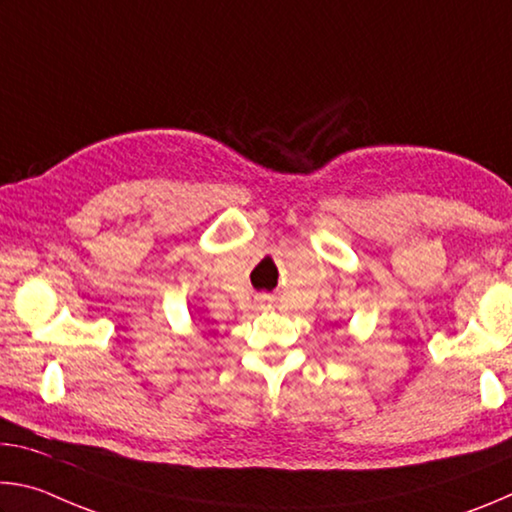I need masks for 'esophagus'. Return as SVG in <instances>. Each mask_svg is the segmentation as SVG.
<instances>
[{"label": "esophagus", "instance_id": "1", "mask_svg": "<svg viewBox=\"0 0 512 512\" xmlns=\"http://www.w3.org/2000/svg\"><path fill=\"white\" fill-rule=\"evenodd\" d=\"M259 307H266V298H259Z\"/></svg>", "mask_w": 512, "mask_h": 512}]
</instances>
